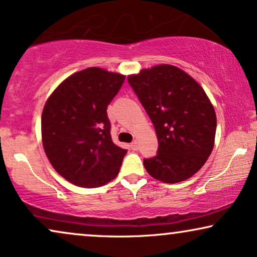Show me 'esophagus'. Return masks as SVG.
I'll list each match as a JSON object with an SVG mask.
<instances>
[{"mask_svg": "<svg viewBox=\"0 0 257 257\" xmlns=\"http://www.w3.org/2000/svg\"><path fill=\"white\" fill-rule=\"evenodd\" d=\"M131 149L132 150H138V143H137V141H133L131 143Z\"/></svg>", "mask_w": 257, "mask_h": 257, "instance_id": "obj_1", "label": "esophagus"}]
</instances>
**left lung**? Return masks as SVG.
I'll list each match as a JSON object with an SVG mask.
<instances>
[{"instance_id": "obj_1", "label": "left lung", "mask_w": 257, "mask_h": 257, "mask_svg": "<svg viewBox=\"0 0 257 257\" xmlns=\"http://www.w3.org/2000/svg\"><path fill=\"white\" fill-rule=\"evenodd\" d=\"M127 79L158 139L157 156L144 159L146 171L170 184L192 177L215 145L216 112L204 89L172 65L144 68Z\"/></svg>"}]
</instances>
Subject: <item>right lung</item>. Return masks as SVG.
<instances>
[{
    "instance_id": "right-lung-1",
    "label": "right lung",
    "mask_w": 257,
    "mask_h": 257,
    "mask_svg": "<svg viewBox=\"0 0 257 257\" xmlns=\"http://www.w3.org/2000/svg\"><path fill=\"white\" fill-rule=\"evenodd\" d=\"M125 78L88 67L66 78L48 96L42 145L55 171L72 184L98 188L118 176L127 151L112 142L106 109Z\"/></svg>"
}]
</instances>
